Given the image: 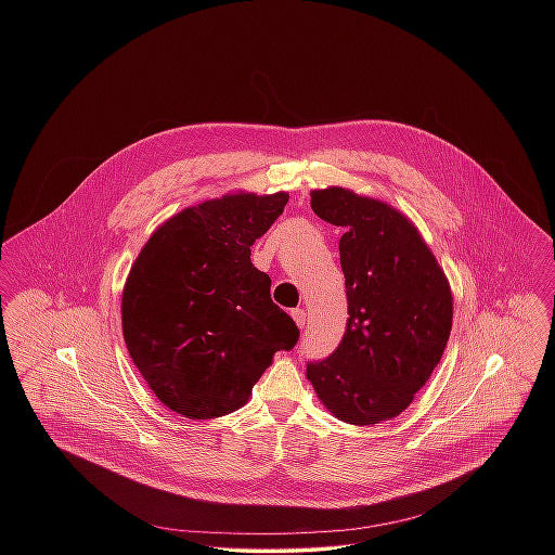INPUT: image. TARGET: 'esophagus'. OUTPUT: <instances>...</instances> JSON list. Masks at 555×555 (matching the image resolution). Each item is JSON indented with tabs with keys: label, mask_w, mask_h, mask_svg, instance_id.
Instances as JSON below:
<instances>
[{
	"label": "esophagus",
	"mask_w": 555,
	"mask_h": 555,
	"mask_svg": "<svg viewBox=\"0 0 555 555\" xmlns=\"http://www.w3.org/2000/svg\"><path fill=\"white\" fill-rule=\"evenodd\" d=\"M291 314H293V320L297 322V326L304 328V324H306V310H293Z\"/></svg>",
	"instance_id": "obj_1"
}]
</instances>
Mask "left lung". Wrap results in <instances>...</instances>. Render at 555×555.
Returning a JSON list of instances; mask_svg holds the SVG:
<instances>
[{"label":"left lung","mask_w":555,"mask_h":555,"mask_svg":"<svg viewBox=\"0 0 555 555\" xmlns=\"http://www.w3.org/2000/svg\"><path fill=\"white\" fill-rule=\"evenodd\" d=\"M310 196L320 220L344 229L350 318L335 352L308 363V380L339 421L376 425L401 414L440 363L451 286L418 229L389 203L337 185Z\"/></svg>","instance_id":"left-lung-1"}]
</instances>
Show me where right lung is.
I'll return each mask as SVG.
<instances>
[{
	"label": "right lung",
	"instance_id": "obj_1",
	"mask_svg": "<svg viewBox=\"0 0 555 555\" xmlns=\"http://www.w3.org/2000/svg\"><path fill=\"white\" fill-rule=\"evenodd\" d=\"M286 192H235L168 218L143 245L121 295L128 352L172 412L216 418L235 412L299 339L271 301V280L249 247L280 218Z\"/></svg>",
	"mask_w": 555,
	"mask_h": 555
}]
</instances>
